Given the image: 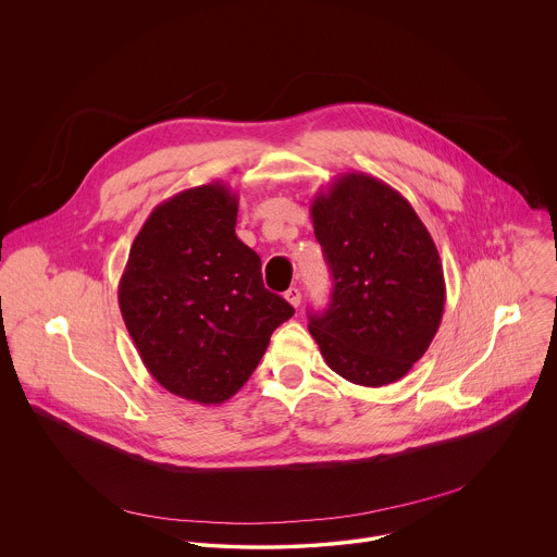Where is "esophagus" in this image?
<instances>
[{"label": "esophagus", "mask_w": 557, "mask_h": 557, "mask_svg": "<svg viewBox=\"0 0 557 557\" xmlns=\"http://www.w3.org/2000/svg\"><path fill=\"white\" fill-rule=\"evenodd\" d=\"M285 300H287L292 307H300V300H302L300 289H298V287H289V289L285 292Z\"/></svg>", "instance_id": "esophagus-1"}]
</instances>
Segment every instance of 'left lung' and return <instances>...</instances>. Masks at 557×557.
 I'll return each mask as SVG.
<instances>
[{
  "label": "left lung",
  "mask_w": 557,
  "mask_h": 557,
  "mask_svg": "<svg viewBox=\"0 0 557 557\" xmlns=\"http://www.w3.org/2000/svg\"><path fill=\"white\" fill-rule=\"evenodd\" d=\"M311 219L334 283L330 307L309 315L325 364L367 388L397 382L444 315L435 242L398 190L358 171L319 190Z\"/></svg>",
  "instance_id": "obj_1"
}]
</instances>
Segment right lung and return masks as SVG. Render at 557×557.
Segmentation results:
<instances>
[{
	"mask_svg": "<svg viewBox=\"0 0 557 557\" xmlns=\"http://www.w3.org/2000/svg\"><path fill=\"white\" fill-rule=\"evenodd\" d=\"M238 193L221 182L159 203L131 246L117 300L164 391L201 405L234 397L294 307L268 292L236 236Z\"/></svg>",
	"mask_w": 557,
	"mask_h": 557,
	"instance_id": "1",
	"label": "right lung"
}]
</instances>
